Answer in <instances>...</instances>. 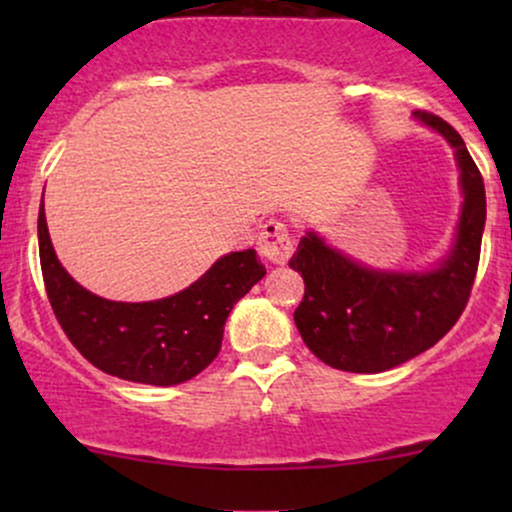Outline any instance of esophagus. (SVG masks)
Instances as JSON below:
<instances>
[{
  "label": "esophagus",
  "mask_w": 512,
  "mask_h": 512,
  "mask_svg": "<svg viewBox=\"0 0 512 512\" xmlns=\"http://www.w3.org/2000/svg\"><path fill=\"white\" fill-rule=\"evenodd\" d=\"M257 245H260L262 257H267L269 262L284 264L293 252L291 228L286 226L284 221L269 219L262 226V233H260V240H257Z\"/></svg>",
  "instance_id": "34e87169"
}]
</instances>
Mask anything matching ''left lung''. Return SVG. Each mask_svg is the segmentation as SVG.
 Returning a JSON list of instances; mask_svg holds the SVG:
<instances>
[{"instance_id":"8db88e82","label":"left lung","mask_w":512,"mask_h":512,"mask_svg":"<svg viewBox=\"0 0 512 512\" xmlns=\"http://www.w3.org/2000/svg\"><path fill=\"white\" fill-rule=\"evenodd\" d=\"M455 149L462 211L445 260L426 272H385L358 264L308 231L291 257L305 296L293 313L305 346L327 366L383 373L424 354L460 320L479 267L486 192L460 134L438 115L416 110Z\"/></svg>"}]
</instances>
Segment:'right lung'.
<instances>
[{
    "mask_svg": "<svg viewBox=\"0 0 512 512\" xmlns=\"http://www.w3.org/2000/svg\"><path fill=\"white\" fill-rule=\"evenodd\" d=\"M38 248L50 305L79 354L115 378L161 387L192 380L219 356L233 305L267 274L255 250L228 252L175 296L122 303L69 276L52 248L43 204Z\"/></svg>",
    "mask_w": 512,
    "mask_h": 512,
    "instance_id": "add662e5",
    "label": "right lung"
}]
</instances>
